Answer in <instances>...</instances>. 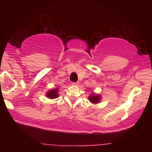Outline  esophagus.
Wrapping results in <instances>:
<instances>
[{
  "instance_id": "1",
  "label": "esophagus",
  "mask_w": 152,
  "mask_h": 152,
  "mask_svg": "<svg viewBox=\"0 0 152 152\" xmlns=\"http://www.w3.org/2000/svg\"><path fill=\"white\" fill-rule=\"evenodd\" d=\"M78 84V82H73V83H72L73 86H77Z\"/></svg>"
}]
</instances>
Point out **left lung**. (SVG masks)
Masks as SVG:
<instances>
[{"label": "left lung", "mask_w": 152, "mask_h": 152, "mask_svg": "<svg viewBox=\"0 0 152 152\" xmlns=\"http://www.w3.org/2000/svg\"><path fill=\"white\" fill-rule=\"evenodd\" d=\"M89 101L91 102L94 103V104H96V103H98L100 100V96H99L98 95H91V96H89Z\"/></svg>", "instance_id": "1"}]
</instances>
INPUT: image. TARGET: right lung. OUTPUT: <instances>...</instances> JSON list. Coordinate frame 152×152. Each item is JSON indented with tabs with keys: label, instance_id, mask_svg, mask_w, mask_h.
<instances>
[{
	"label": "right lung",
	"instance_id": "obj_1",
	"mask_svg": "<svg viewBox=\"0 0 152 152\" xmlns=\"http://www.w3.org/2000/svg\"><path fill=\"white\" fill-rule=\"evenodd\" d=\"M58 88H56V89H53L50 91H48L47 93L46 96L47 97L50 99H56L58 96Z\"/></svg>",
	"mask_w": 152,
	"mask_h": 152
}]
</instances>
